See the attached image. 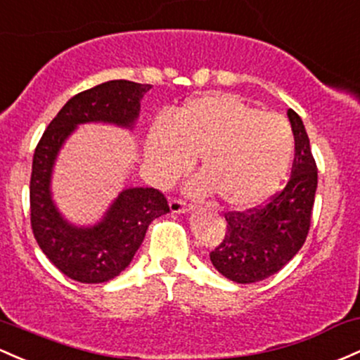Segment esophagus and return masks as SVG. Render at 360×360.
Here are the masks:
<instances>
[{
    "label": "esophagus",
    "instance_id": "1",
    "mask_svg": "<svg viewBox=\"0 0 360 360\" xmlns=\"http://www.w3.org/2000/svg\"><path fill=\"white\" fill-rule=\"evenodd\" d=\"M169 207H171V212L172 213H186L191 210V205H188L186 201L179 200V198H174L171 200V203H169Z\"/></svg>",
    "mask_w": 360,
    "mask_h": 360
}]
</instances>
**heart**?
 I'll list each match as a JSON object with an SVG mask.
<instances>
[{
	"label": "heart",
	"mask_w": 360,
	"mask_h": 360,
	"mask_svg": "<svg viewBox=\"0 0 360 360\" xmlns=\"http://www.w3.org/2000/svg\"><path fill=\"white\" fill-rule=\"evenodd\" d=\"M200 153L198 191H215L232 208L262 205L280 188L294 157V135L278 114L231 94L195 97L176 117H160L147 136L150 176L167 184L188 171Z\"/></svg>",
	"instance_id": "obj_1"
}]
</instances>
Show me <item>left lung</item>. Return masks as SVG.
<instances>
[{"label": "left lung", "mask_w": 360, "mask_h": 360, "mask_svg": "<svg viewBox=\"0 0 360 360\" xmlns=\"http://www.w3.org/2000/svg\"><path fill=\"white\" fill-rule=\"evenodd\" d=\"M295 153L287 186L263 207L246 212H227V232L210 252L213 266L225 278L255 283L282 270L306 243L311 227L318 167L309 138L295 110H287Z\"/></svg>", "instance_id": "left-lung-1"}]
</instances>
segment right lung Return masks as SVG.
<instances>
[{"label": "right lung", "mask_w": 360, "mask_h": 360, "mask_svg": "<svg viewBox=\"0 0 360 360\" xmlns=\"http://www.w3.org/2000/svg\"><path fill=\"white\" fill-rule=\"evenodd\" d=\"M148 84L110 80L71 97L49 122L37 143L30 176V224L39 248L61 274L82 283H102L131 263L148 225L169 212L165 196L153 188L120 193L102 220L77 227L63 219L51 196V174L63 143L78 124L110 122L133 128Z\"/></svg>", "instance_id": "add662e5"}]
</instances>
